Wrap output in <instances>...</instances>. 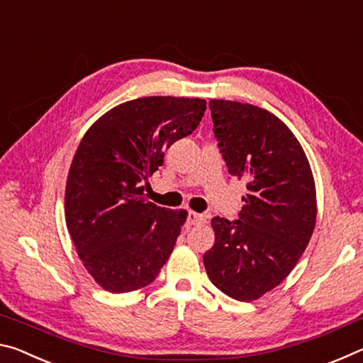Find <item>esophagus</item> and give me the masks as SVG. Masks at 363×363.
<instances>
[{"mask_svg":"<svg viewBox=\"0 0 363 363\" xmlns=\"http://www.w3.org/2000/svg\"><path fill=\"white\" fill-rule=\"evenodd\" d=\"M187 220L190 225H199V224H203L205 223V216L200 213H195V211H189V216Z\"/></svg>","mask_w":363,"mask_h":363,"instance_id":"obj_1","label":"esophagus"}]
</instances>
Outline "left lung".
Segmentation results:
<instances>
[{
  "mask_svg": "<svg viewBox=\"0 0 363 363\" xmlns=\"http://www.w3.org/2000/svg\"><path fill=\"white\" fill-rule=\"evenodd\" d=\"M210 108L229 173L248 181V194L237 220L211 219L216 238L203 264L227 296L255 301L304 253L317 219L315 181L299 140L274 113L223 99Z\"/></svg>",
  "mask_w": 363,
  "mask_h": 363,
  "instance_id": "8db88e82",
  "label": "left lung"
}]
</instances>
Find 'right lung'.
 Instances as JSON below:
<instances>
[{
	"mask_svg": "<svg viewBox=\"0 0 363 363\" xmlns=\"http://www.w3.org/2000/svg\"><path fill=\"white\" fill-rule=\"evenodd\" d=\"M205 110L199 97H139L110 108L84 133L67 177L65 223L84 269L104 290H140L168 261L187 211L145 200L143 184Z\"/></svg>",
	"mask_w": 363,
	"mask_h": 363,
	"instance_id": "add662e5",
	"label": "right lung"
}]
</instances>
